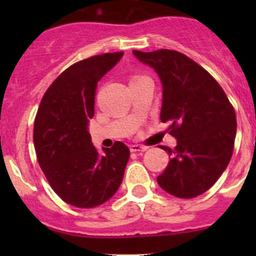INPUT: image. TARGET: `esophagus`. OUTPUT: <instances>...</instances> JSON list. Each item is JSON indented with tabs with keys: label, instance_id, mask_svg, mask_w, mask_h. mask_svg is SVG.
<instances>
[{
	"label": "esophagus",
	"instance_id": "esophagus-1",
	"mask_svg": "<svg viewBox=\"0 0 256 256\" xmlns=\"http://www.w3.org/2000/svg\"><path fill=\"white\" fill-rule=\"evenodd\" d=\"M148 148L147 146H142V144H131L130 151L131 152H144Z\"/></svg>",
	"mask_w": 256,
	"mask_h": 256
}]
</instances>
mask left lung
Wrapping results in <instances>:
<instances>
[{"label": "left lung", "mask_w": 256, "mask_h": 256, "mask_svg": "<svg viewBox=\"0 0 256 256\" xmlns=\"http://www.w3.org/2000/svg\"><path fill=\"white\" fill-rule=\"evenodd\" d=\"M132 53L158 74L164 88L160 118L177 138L174 150L161 147L172 158L157 182L174 197H197L216 182L232 158L233 105L216 80L184 54L171 49Z\"/></svg>", "instance_id": "obj_1"}]
</instances>
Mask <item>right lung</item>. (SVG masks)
I'll return each instance as SVG.
<instances>
[{"mask_svg": "<svg viewBox=\"0 0 256 256\" xmlns=\"http://www.w3.org/2000/svg\"><path fill=\"white\" fill-rule=\"evenodd\" d=\"M122 56L124 52L104 53L74 63L52 82L36 115L38 164L54 192L74 207L102 204L122 182L128 147L116 141L99 154L88 131L98 82Z\"/></svg>", "mask_w": 256, "mask_h": 256, "instance_id": "obj_1", "label": "right lung"}]
</instances>
